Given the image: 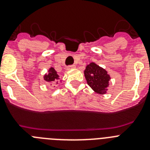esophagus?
<instances>
[{
	"label": "esophagus",
	"instance_id": "esophagus-1",
	"mask_svg": "<svg viewBox=\"0 0 150 150\" xmlns=\"http://www.w3.org/2000/svg\"><path fill=\"white\" fill-rule=\"evenodd\" d=\"M76 67V65H74V64H72V65H69L68 67H67V69L68 70H71V69H74Z\"/></svg>",
	"mask_w": 150,
	"mask_h": 150
}]
</instances>
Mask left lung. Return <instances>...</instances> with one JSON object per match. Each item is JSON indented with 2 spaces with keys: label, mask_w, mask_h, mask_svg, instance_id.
<instances>
[{
  "label": "left lung",
  "mask_w": 150,
  "mask_h": 150,
  "mask_svg": "<svg viewBox=\"0 0 150 150\" xmlns=\"http://www.w3.org/2000/svg\"><path fill=\"white\" fill-rule=\"evenodd\" d=\"M85 77L88 85L98 94H105L109 86L110 76L104 68L91 62L84 71Z\"/></svg>",
  "instance_id": "1"
}]
</instances>
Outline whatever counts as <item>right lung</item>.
Instances as JSON below:
<instances>
[{
	"label": "right lung",
	"mask_w": 150,
	"mask_h": 150,
	"mask_svg": "<svg viewBox=\"0 0 150 150\" xmlns=\"http://www.w3.org/2000/svg\"><path fill=\"white\" fill-rule=\"evenodd\" d=\"M44 80L46 82H54L56 81L57 79H59V75L57 74L56 71L53 67H50L49 70V74L44 75Z\"/></svg>",
	"instance_id": "1"
}]
</instances>
